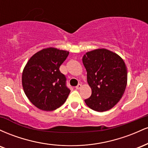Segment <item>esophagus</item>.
I'll use <instances>...</instances> for the list:
<instances>
[{"label":"esophagus","instance_id":"1","mask_svg":"<svg viewBox=\"0 0 148 148\" xmlns=\"http://www.w3.org/2000/svg\"><path fill=\"white\" fill-rule=\"evenodd\" d=\"M81 87H82V85L79 84H78L77 86H76V89H77V90H79V89H81Z\"/></svg>","mask_w":148,"mask_h":148}]
</instances>
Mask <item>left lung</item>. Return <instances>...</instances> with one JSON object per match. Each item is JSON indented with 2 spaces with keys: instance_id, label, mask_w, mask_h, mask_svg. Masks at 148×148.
Instances as JSON below:
<instances>
[{
  "instance_id": "left-lung-1",
  "label": "left lung",
  "mask_w": 148,
  "mask_h": 148,
  "mask_svg": "<svg viewBox=\"0 0 148 148\" xmlns=\"http://www.w3.org/2000/svg\"><path fill=\"white\" fill-rule=\"evenodd\" d=\"M92 90L86 105L98 112L110 110L120 101L127 84V66L123 59L106 49L86 53L82 58Z\"/></svg>"
}]
</instances>
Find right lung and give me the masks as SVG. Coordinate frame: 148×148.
Segmentation results:
<instances>
[{"label":"right lung","mask_w":148,"mask_h":148,"mask_svg":"<svg viewBox=\"0 0 148 148\" xmlns=\"http://www.w3.org/2000/svg\"><path fill=\"white\" fill-rule=\"evenodd\" d=\"M67 51L49 47L30 57L22 72V86L28 99L35 106L51 111L62 106L70 90L60 65L69 55Z\"/></svg>","instance_id":"add662e5"}]
</instances>
